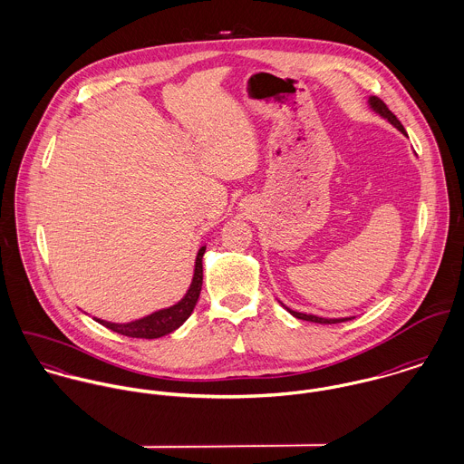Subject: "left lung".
Listing matches in <instances>:
<instances>
[{
    "label": "left lung",
    "mask_w": 464,
    "mask_h": 464,
    "mask_svg": "<svg viewBox=\"0 0 464 464\" xmlns=\"http://www.w3.org/2000/svg\"><path fill=\"white\" fill-rule=\"evenodd\" d=\"M370 105L381 114V116H384L390 123H393L395 127H397L398 130L401 133H405L403 130V127H401V123L398 121L397 116L388 109V105L381 100V98H377V96H372L370 98ZM287 309V307H285ZM295 318H298V320H305V322H313V324H341V322H346V320H352V318H341V320H327V318H320V316H313V314H304V313H296V311H291V309H287Z\"/></svg>",
    "instance_id": "left-lung-1"
}]
</instances>
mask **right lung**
<instances>
[{"label": "right lung", "mask_w": 464, "mask_h": 464, "mask_svg": "<svg viewBox=\"0 0 464 464\" xmlns=\"http://www.w3.org/2000/svg\"><path fill=\"white\" fill-rule=\"evenodd\" d=\"M205 254V246L199 248L198 257H197V267H195V276H193V284L188 291V295L184 296L182 302H179L177 305L153 313L139 322L133 324H125V325H118V324H109L103 320H96L98 324L105 325L111 331L123 334L127 337H140V339H155V337H162L169 332L179 329L193 313L197 302H198L199 291H201V280H203V266H201V257Z\"/></svg>", "instance_id": "1"}]
</instances>
